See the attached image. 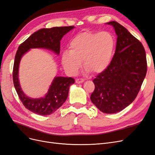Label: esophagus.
<instances>
[{
    "label": "esophagus",
    "instance_id": "obj_1",
    "mask_svg": "<svg viewBox=\"0 0 155 155\" xmlns=\"http://www.w3.org/2000/svg\"><path fill=\"white\" fill-rule=\"evenodd\" d=\"M83 81H84V79H83V78H78V79H76V83H78V84L81 83H83Z\"/></svg>",
    "mask_w": 155,
    "mask_h": 155
}]
</instances>
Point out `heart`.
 Masks as SVG:
<instances>
[{
  "mask_svg": "<svg viewBox=\"0 0 155 155\" xmlns=\"http://www.w3.org/2000/svg\"><path fill=\"white\" fill-rule=\"evenodd\" d=\"M115 50V40L109 31H84L74 37L69 51L62 54V64L68 74L75 75L82 66L100 74L109 67Z\"/></svg>",
  "mask_w": 155,
  "mask_h": 155,
  "instance_id": "1",
  "label": "heart"
}]
</instances>
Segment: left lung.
Segmentation results:
<instances>
[{"label":"left lung","mask_w":155,"mask_h":155,"mask_svg":"<svg viewBox=\"0 0 155 155\" xmlns=\"http://www.w3.org/2000/svg\"><path fill=\"white\" fill-rule=\"evenodd\" d=\"M107 24L114 27L118 36L116 51L109 67L93 79L95 88L91 100L102 112L112 114L124 109L137 97L147 64L141 42L118 22Z\"/></svg>","instance_id":"left-lung-1"}]
</instances>
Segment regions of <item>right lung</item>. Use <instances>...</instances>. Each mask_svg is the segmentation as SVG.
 <instances>
[{
    "label": "right lung",
    "instance_id": "1",
    "mask_svg": "<svg viewBox=\"0 0 155 155\" xmlns=\"http://www.w3.org/2000/svg\"><path fill=\"white\" fill-rule=\"evenodd\" d=\"M74 28V26L43 28L35 31L18 46L15 54L13 69V81L18 97L27 109L42 116L54 113L67 100L69 87L74 83L72 78L56 77L44 97L33 99L26 96L19 85L18 66L22 56L30 48H42L52 50L59 54L60 41Z\"/></svg>",
    "mask_w": 155,
    "mask_h": 155
}]
</instances>
